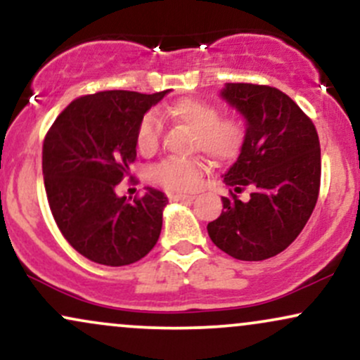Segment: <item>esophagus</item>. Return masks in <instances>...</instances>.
Masks as SVG:
<instances>
[{
	"label": "esophagus",
	"mask_w": 360,
	"mask_h": 360,
	"mask_svg": "<svg viewBox=\"0 0 360 360\" xmlns=\"http://www.w3.org/2000/svg\"><path fill=\"white\" fill-rule=\"evenodd\" d=\"M172 201H193L194 196L193 194H183V193H174L171 194Z\"/></svg>",
	"instance_id": "1"
}]
</instances>
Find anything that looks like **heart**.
<instances>
[{"label":"heart","mask_w":360,"mask_h":360,"mask_svg":"<svg viewBox=\"0 0 360 360\" xmlns=\"http://www.w3.org/2000/svg\"><path fill=\"white\" fill-rule=\"evenodd\" d=\"M167 115L174 122L193 130L191 148L201 150L218 162L237 159L247 139V128L237 117H220L214 105L196 98H183L172 103ZM162 125L155 113L148 111L140 118L135 131V146L142 155L155 154L160 146ZM206 160L200 155L171 157L152 171V179L172 191H194L203 183Z\"/></svg>","instance_id":"b5f03b06"}]
</instances>
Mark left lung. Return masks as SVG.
I'll return each mask as SVG.
<instances>
[{
    "label": "left lung",
    "instance_id": "8db88e82",
    "mask_svg": "<svg viewBox=\"0 0 360 360\" xmlns=\"http://www.w3.org/2000/svg\"><path fill=\"white\" fill-rule=\"evenodd\" d=\"M223 100L247 118L237 162L223 176L230 196L208 223L214 245L238 260H264L288 249L304 229L320 193V140L311 118L283 91L226 82ZM251 189L242 202L237 192Z\"/></svg>",
    "mask_w": 360,
    "mask_h": 360
}]
</instances>
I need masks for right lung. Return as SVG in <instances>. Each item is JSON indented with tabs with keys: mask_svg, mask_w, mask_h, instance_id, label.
Returning a JSON list of instances; mask_svg holds the SVG:
<instances>
[{
	"mask_svg": "<svg viewBox=\"0 0 360 360\" xmlns=\"http://www.w3.org/2000/svg\"><path fill=\"white\" fill-rule=\"evenodd\" d=\"M169 93L100 91L77 98L44 139L42 171L49 206L72 249L103 266L134 264L154 249L167 196H117L137 159L135 131L147 110Z\"/></svg>",
	"mask_w": 360,
	"mask_h": 360,
	"instance_id": "1",
	"label": "right lung"
}]
</instances>
